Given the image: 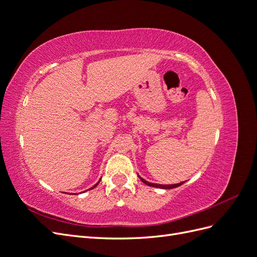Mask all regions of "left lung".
<instances>
[{"mask_svg":"<svg viewBox=\"0 0 257 257\" xmlns=\"http://www.w3.org/2000/svg\"><path fill=\"white\" fill-rule=\"evenodd\" d=\"M139 177V176H138ZM141 178V180L145 183V184H147V185H149V186H154V188H160V189H165V190H168V189H174V188H177V186H180L181 184H183L184 182H180V183H177V184H157V183H151V182H148V181H146L145 179H143L142 177H139Z\"/></svg>","mask_w":257,"mask_h":257,"instance_id":"left-lung-1","label":"left lung"}]
</instances>
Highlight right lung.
<instances>
[{"label":"right lung","instance_id":"1","mask_svg":"<svg viewBox=\"0 0 257 257\" xmlns=\"http://www.w3.org/2000/svg\"><path fill=\"white\" fill-rule=\"evenodd\" d=\"M99 181H100V180H99ZM99 181H98V182H97V183H96L95 185H93V186H92V188H91V189H89V190H92V189H94V188H95V186H96V185H97V184L99 183Z\"/></svg>","mask_w":257,"mask_h":257}]
</instances>
